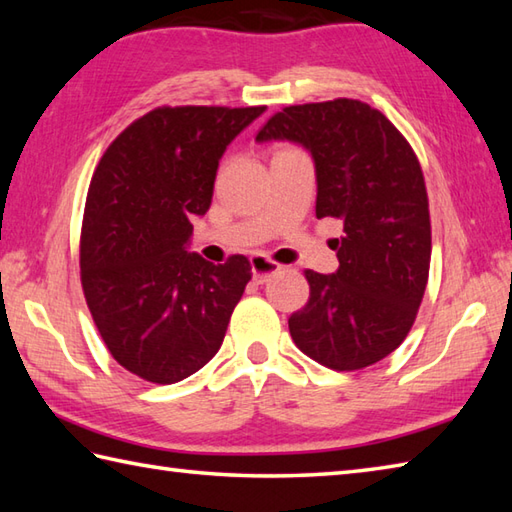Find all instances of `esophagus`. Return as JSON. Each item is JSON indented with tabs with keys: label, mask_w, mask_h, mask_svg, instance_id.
Masks as SVG:
<instances>
[{
	"label": "esophagus",
	"mask_w": 512,
	"mask_h": 512,
	"mask_svg": "<svg viewBox=\"0 0 512 512\" xmlns=\"http://www.w3.org/2000/svg\"><path fill=\"white\" fill-rule=\"evenodd\" d=\"M250 266H253V281H255V284H266L270 277L281 270L279 264L270 262V259H266L264 255L250 257Z\"/></svg>",
	"instance_id": "34e87169"
}]
</instances>
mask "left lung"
Instances as JSON below:
<instances>
[{"mask_svg": "<svg viewBox=\"0 0 512 512\" xmlns=\"http://www.w3.org/2000/svg\"><path fill=\"white\" fill-rule=\"evenodd\" d=\"M290 140L310 151L317 217L343 222L339 270H306L310 299L288 328L314 361L352 372L405 341L427 288L429 200L420 162L398 129L367 103L290 105L259 129L257 143Z\"/></svg>", "mask_w": 512, "mask_h": 512, "instance_id": "1", "label": "left lung"}]
</instances>
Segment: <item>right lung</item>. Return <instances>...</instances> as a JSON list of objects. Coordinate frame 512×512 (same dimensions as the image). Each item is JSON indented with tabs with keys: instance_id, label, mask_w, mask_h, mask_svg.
<instances>
[{
	"instance_id": "1",
	"label": "right lung",
	"mask_w": 512,
	"mask_h": 512,
	"mask_svg": "<svg viewBox=\"0 0 512 512\" xmlns=\"http://www.w3.org/2000/svg\"><path fill=\"white\" fill-rule=\"evenodd\" d=\"M264 110L158 107L94 171L81 228L85 301L110 354L149 383H178L211 361L253 275L244 255L215 266L189 242L226 147Z\"/></svg>"
}]
</instances>
